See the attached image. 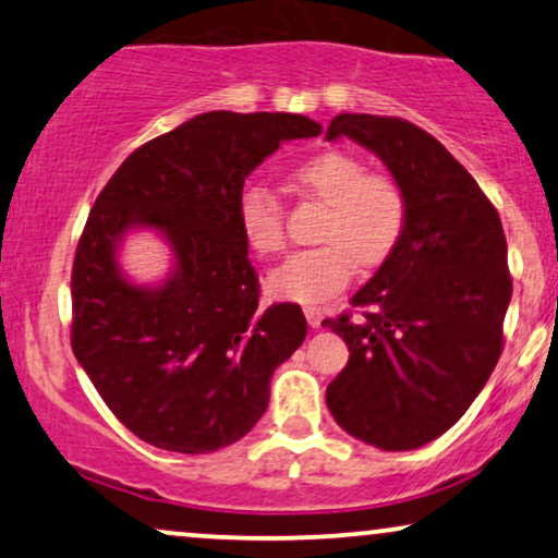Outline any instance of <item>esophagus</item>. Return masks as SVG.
<instances>
[{
  "instance_id": "obj_1",
  "label": "esophagus",
  "mask_w": 558,
  "mask_h": 558,
  "mask_svg": "<svg viewBox=\"0 0 558 558\" xmlns=\"http://www.w3.org/2000/svg\"><path fill=\"white\" fill-rule=\"evenodd\" d=\"M303 314H306L308 327H312V329H319V327H322L324 314H322V308H319V306H306V308H303Z\"/></svg>"
}]
</instances>
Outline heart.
<instances>
[{
    "label": "heart",
    "mask_w": 558,
    "mask_h": 558,
    "mask_svg": "<svg viewBox=\"0 0 558 558\" xmlns=\"http://www.w3.org/2000/svg\"><path fill=\"white\" fill-rule=\"evenodd\" d=\"M293 180L327 203L319 231L324 244L288 257L267 278V288L280 301L314 306L350 283L355 263L376 267L397 250L407 227V197L389 174L365 172L361 159L335 149L301 161ZM236 221L255 255L283 250V210L267 190L252 185L239 195Z\"/></svg>",
    "instance_id": "b5f03b06"
}]
</instances>
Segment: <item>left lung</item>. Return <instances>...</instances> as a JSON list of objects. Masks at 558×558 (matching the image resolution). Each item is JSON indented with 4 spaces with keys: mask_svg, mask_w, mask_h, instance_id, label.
<instances>
[{
    "mask_svg": "<svg viewBox=\"0 0 558 558\" xmlns=\"http://www.w3.org/2000/svg\"><path fill=\"white\" fill-rule=\"evenodd\" d=\"M340 136L389 167L407 227L352 295L368 312L324 319L350 350L327 407L357 440L414 450L463 417L499 361L512 299L502 221L463 165L414 123L340 112L327 138Z\"/></svg>",
    "mask_w": 558,
    "mask_h": 558,
    "instance_id": "left-lung-1",
    "label": "left lung"
}]
</instances>
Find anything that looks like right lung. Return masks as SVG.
<instances>
[{"label":"right lung","mask_w":558,"mask_h":558,"mask_svg":"<svg viewBox=\"0 0 558 558\" xmlns=\"http://www.w3.org/2000/svg\"><path fill=\"white\" fill-rule=\"evenodd\" d=\"M319 133L291 112H203L133 151L97 195L72 270V350L149 446L214 453L265 414L306 319L299 303L259 306L236 203L283 141ZM133 228L157 230L173 252L157 287L133 284L117 263Z\"/></svg>","instance_id":"add662e5"}]
</instances>
